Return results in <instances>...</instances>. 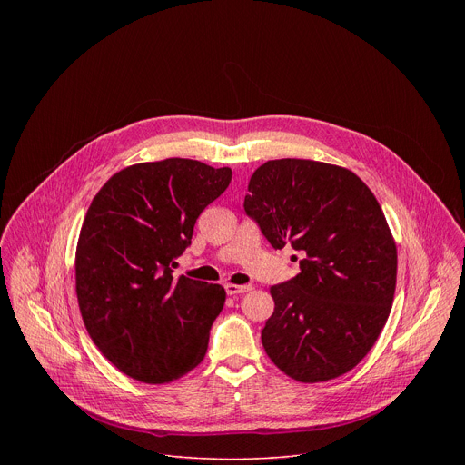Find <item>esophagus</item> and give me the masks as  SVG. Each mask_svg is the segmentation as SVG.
I'll return each mask as SVG.
<instances>
[{
	"label": "esophagus",
	"mask_w": 465,
	"mask_h": 465,
	"mask_svg": "<svg viewBox=\"0 0 465 465\" xmlns=\"http://www.w3.org/2000/svg\"><path fill=\"white\" fill-rule=\"evenodd\" d=\"M224 289H226L228 296H237V294H244V292L252 291L250 285H233V283H226Z\"/></svg>",
	"instance_id": "34e87169"
}]
</instances>
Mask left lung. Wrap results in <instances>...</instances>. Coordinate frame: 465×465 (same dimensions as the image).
I'll use <instances>...</instances> for the list:
<instances>
[{
  "label": "left lung",
  "mask_w": 465,
  "mask_h": 465,
  "mask_svg": "<svg viewBox=\"0 0 465 465\" xmlns=\"http://www.w3.org/2000/svg\"><path fill=\"white\" fill-rule=\"evenodd\" d=\"M244 212L276 250H296L302 269L271 287L264 351L300 382L348 373L377 342L395 292L397 248L377 198L346 167L283 158L255 169Z\"/></svg>",
  "instance_id": "8db88e82"
}]
</instances>
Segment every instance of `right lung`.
Listing matches in <instances>:
<instances>
[{"mask_svg": "<svg viewBox=\"0 0 465 465\" xmlns=\"http://www.w3.org/2000/svg\"><path fill=\"white\" fill-rule=\"evenodd\" d=\"M230 180V167L167 158L121 169L92 201L75 252L77 300L94 344L124 375L163 384L203 362L226 292L174 278L173 267Z\"/></svg>", "mask_w": 465, "mask_h": 465, "instance_id": "add662e5", "label": "right lung"}]
</instances>
